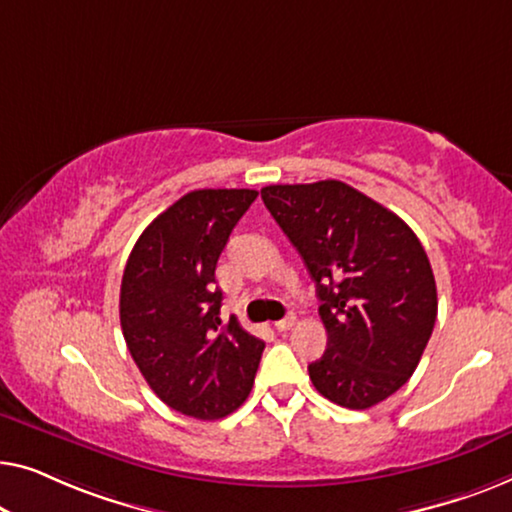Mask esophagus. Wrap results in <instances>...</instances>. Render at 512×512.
I'll list each match as a JSON object with an SVG mask.
<instances>
[{
    "mask_svg": "<svg viewBox=\"0 0 512 512\" xmlns=\"http://www.w3.org/2000/svg\"><path fill=\"white\" fill-rule=\"evenodd\" d=\"M294 322H297V318H294V315H285V318L278 320L273 327H276L278 331H287V329L294 327Z\"/></svg>",
    "mask_w": 512,
    "mask_h": 512,
    "instance_id": "34e87169",
    "label": "esophagus"
}]
</instances>
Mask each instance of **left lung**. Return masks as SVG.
I'll return each instance as SVG.
<instances>
[{
    "label": "left lung",
    "instance_id": "obj_1",
    "mask_svg": "<svg viewBox=\"0 0 512 512\" xmlns=\"http://www.w3.org/2000/svg\"><path fill=\"white\" fill-rule=\"evenodd\" d=\"M264 206L315 280L327 350L308 364L315 390L364 410L392 397L434 331L436 280L397 213L341 181L262 187Z\"/></svg>",
    "mask_w": 512,
    "mask_h": 512
}]
</instances>
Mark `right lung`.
Instances as JSON below:
<instances>
[{
    "instance_id": "add662e5",
    "label": "right lung",
    "mask_w": 512,
    "mask_h": 512,
    "mask_svg": "<svg viewBox=\"0 0 512 512\" xmlns=\"http://www.w3.org/2000/svg\"><path fill=\"white\" fill-rule=\"evenodd\" d=\"M255 190H194L143 229L120 285V327L157 397L178 413L218 420L253 390L264 341L220 320L215 266Z\"/></svg>"
}]
</instances>
